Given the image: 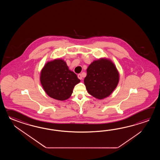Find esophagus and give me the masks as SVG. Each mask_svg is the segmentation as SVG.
<instances>
[{"label": "esophagus", "instance_id": "esophagus-1", "mask_svg": "<svg viewBox=\"0 0 160 160\" xmlns=\"http://www.w3.org/2000/svg\"><path fill=\"white\" fill-rule=\"evenodd\" d=\"M78 78L79 79L81 80V79H82V75L81 74H79L78 75Z\"/></svg>", "mask_w": 160, "mask_h": 160}]
</instances>
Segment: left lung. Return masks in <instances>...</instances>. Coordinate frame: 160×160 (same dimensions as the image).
<instances>
[{"instance_id": "8db88e82", "label": "left lung", "mask_w": 160, "mask_h": 160, "mask_svg": "<svg viewBox=\"0 0 160 160\" xmlns=\"http://www.w3.org/2000/svg\"><path fill=\"white\" fill-rule=\"evenodd\" d=\"M84 79L86 88L92 97L102 99L109 97L117 88L119 72L110 59L101 58L88 66Z\"/></svg>"}]
</instances>
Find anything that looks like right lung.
<instances>
[{
    "mask_svg": "<svg viewBox=\"0 0 160 160\" xmlns=\"http://www.w3.org/2000/svg\"><path fill=\"white\" fill-rule=\"evenodd\" d=\"M40 81L50 97L65 101L71 97L74 86L81 81L68 69L64 60L55 59L44 65L41 70Z\"/></svg>",
    "mask_w": 160,
    "mask_h": 160,
    "instance_id": "add662e5",
    "label": "right lung"
}]
</instances>
